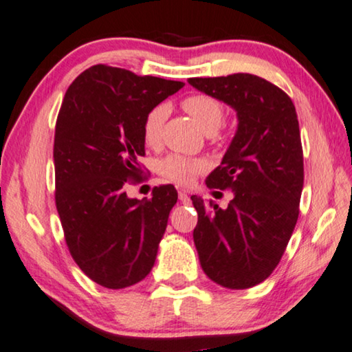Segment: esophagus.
Segmentation results:
<instances>
[{
	"label": "esophagus",
	"instance_id": "1",
	"mask_svg": "<svg viewBox=\"0 0 352 352\" xmlns=\"http://www.w3.org/2000/svg\"><path fill=\"white\" fill-rule=\"evenodd\" d=\"M178 199H180V201H182L183 204H190V196H188L186 191H180V192H178Z\"/></svg>",
	"mask_w": 352,
	"mask_h": 352
}]
</instances>
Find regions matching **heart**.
Here are the masks:
<instances>
[{"instance_id": "obj_1", "label": "heart", "mask_w": 352, "mask_h": 352, "mask_svg": "<svg viewBox=\"0 0 352 352\" xmlns=\"http://www.w3.org/2000/svg\"><path fill=\"white\" fill-rule=\"evenodd\" d=\"M182 107L196 120L201 129L208 135L214 134L221 128L224 117H226L223 104L218 99L207 96V94H194V96L183 99ZM167 115H169V110L166 106H156L146 115L144 122V140L146 145H160L162 126L166 123ZM206 169L207 162L204 160L188 158V156L183 155H169L160 162L161 175L170 182L180 183V185L191 183L194 177Z\"/></svg>"}]
</instances>
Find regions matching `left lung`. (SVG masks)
I'll return each mask as SVG.
<instances>
[{"instance_id": "1", "label": "left lung", "mask_w": 352, "mask_h": 352, "mask_svg": "<svg viewBox=\"0 0 352 352\" xmlns=\"http://www.w3.org/2000/svg\"><path fill=\"white\" fill-rule=\"evenodd\" d=\"M191 87L228 104L237 131L208 188L232 190L226 208L192 196V232L199 262L210 280L246 289L269 278L298 218L303 153L296 107L287 94L253 74L196 77Z\"/></svg>"}]
</instances>
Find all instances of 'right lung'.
<instances>
[{"label": "right lung", "instance_id": "add662e5", "mask_svg": "<svg viewBox=\"0 0 352 352\" xmlns=\"http://www.w3.org/2000/svg\"><path fill=\"white\" fill-rule=\"evenodd\" d=\"M183 85L96 65L63 99L54 144L56 210L77 265L109 289L142 281L155 265L177 190L156 186L150 201H139L128 197L124 183L139 177L146 115Z\"/></svg>", "mask_w": 352, "mask_h": 352}]
</instances>
